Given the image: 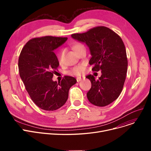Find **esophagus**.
I'll return each mask as SVG.
<instances>
[{"label":"esophagus","instance_id":"obj_1","mask_svg":"<svg viewBox=\"0 0 151 151\" xmlns=\"http://www.w3.org/2000/svg\"><path fill=\"white\" fill-rule=\"evenodd\" d=\"M83 78H84L83 77H78L76 78V81H77V82H80V81H81L83 80Z\"/></svg>","mask_w":151,"mask_h":151}]
</instances>
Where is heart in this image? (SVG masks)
I'll use <instances>...</instances> for the list:
<instances>
[{"mask_svg": "<svg viewBox=\"0 0 151 151\" xmlns=\"http://www.w3.org/2000/svg\"><path fill=\"white\" fill-rule=\"evenodd\" d=\"M84 46L80 43H76L72 46V48L77 53L81 48L84 47ZM63 55H64V51L63 50H60L58 54V60L60 63H62L63 60ZM85 70V68L83 65H79L74 67L70 71V73L76 76H80L82 75Z\"/></svg>", "mask_w": 151, "mask_h": 151, "instance_id": "heart-1", "label": "heart"}]
</instances>
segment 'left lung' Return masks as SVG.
I'll return each instance as SVG.
<instances>
[{"instance_id": "1", "label": "left lung", "mask_w": 151, "mask_h": 151, "mask_svg": "<svg viewBox=\"0 0 151 151\" xmlns=\"http://www.w3.org/2000/svg\"><path fill=\"white\" fill-rule=\"evenodd\" d=\"M71 37L89 47L92 70L101 71L97 80L92 75L86 76L91 82V88L87 93L89 101L97 106L111 104L122 91L127 71L128 60L122 40L105 26L93 27L83 34H73Z\"/></svg>"}]
</instances>
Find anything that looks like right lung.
<instances>
[{
    "label": "right lung",
    "instance_id": "obj_1",
    "mask_svg": "<svg viewBox=\"0 0 151 151\" xmlns=\"http://www.w3.org/2000/svg\"><path fill=\"white\" fill-rule=\"evenodd\" d=\"M67 37L45 36L30 40L23 47L18 60L19 76L30 97L40 108L54 111L65 104L68 91L76 80L65 76L53 81V74L59 65L54 50Z\"/></svg>",
    "mask_w": 151,
    "mask_h": 151
}]
</instances>
